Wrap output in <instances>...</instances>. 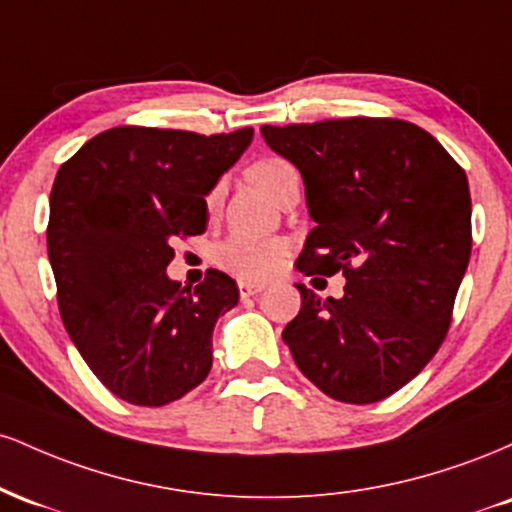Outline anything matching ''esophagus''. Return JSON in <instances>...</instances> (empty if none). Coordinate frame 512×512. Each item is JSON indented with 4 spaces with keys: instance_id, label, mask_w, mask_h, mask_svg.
I'll return each mask as SVG.
<instances>
[{
    "instance_id": "34e87169",
    "label": "esophagus",
    "mask_w": 512,
    "mask_h": 512,
    "mask_svg": "<svg viewBox=\"0 0 512 512\" xmlns=\"http://www.w3.org/2000/svg\"><path fill=\"white\" fill-rule=\"evenodd\" d=\"M238 291L243 298H250V296H257V293H262L264 284H257V281H240Z\"/></svg>"
}]
</instances>
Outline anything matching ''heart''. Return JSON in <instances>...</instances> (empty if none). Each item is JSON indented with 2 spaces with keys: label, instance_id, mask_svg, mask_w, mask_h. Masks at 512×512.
<instances>
[{
  "label": "heart",
  "instance_id": "b5f03b06",
  "mask_svg": "<svg viewBox=\"0 0 512 512\" xmlns=\"http://www.w3.org/2000/svg\"><path fill=\"white\" fill-rule=\"evenodd\" d=\"M248 178L267 197L276 199L279 192L293 180H298L296 168L286 158L264 156L248 168ZM209 207L219 202V187L211 190ZM289 255V243L284 238H248L228 236L214 248V262L226 272L240 276V279H264L272 276Z\"/></svg>",
  "mask_w": 512,
  "mask_h": 512
}]
</instances>
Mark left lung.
<instances>
[{"mask_svg": "<svg viewBox=\"0 0 512 512\" xmlns=\"http://www.w3.org/2000/svg\"><path fill=\"white\" fill-rule=\"evenodd\" d=\"M274 154L301 170L315 228L303 274H344L342 298L301 291L281 332L327 397L370 404L424 370L448 334L472 252L464 170L421 127L387 117L264 125Z\"/></svg>", "mask_w": 512, "mask_h": 512, "instance_id": "left-lung-1", "label": "left lung"}]
</instances>
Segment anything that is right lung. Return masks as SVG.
Segmentation results:
<instances>
[{
    "label": "right lung",
    "mask_w": 512,
    "mask_h": 512,
    "mask_svg": "<svg viewBox=\"0 0 512 512\" xmlns=\"http://www.w3.org/2000/svg\"><path fill=\"white\" fill-rule=\"evenodd\" d=\"M231 134L115 127L57 170L48 255L62 322L113 395L163 407L211 370V334L238 286L211 269L190 291L166 274L170 240L207 231V195L252 142Z\"/></svg>",
    "instance_id": "right-lung-1"
}]
</instances>
